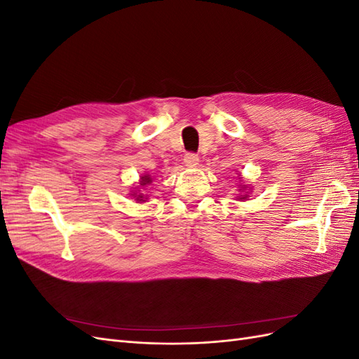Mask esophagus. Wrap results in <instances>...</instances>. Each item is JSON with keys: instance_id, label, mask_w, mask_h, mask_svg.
<instances>
[{"instance_id": "1", "label": "esophagus", "mask_w": 359, "mask_h": 359, "mask_svg": "<svg viewBox=\"0 0 359 359\" xmlns=\"http://www.w3.org/2000/svg\"><path fill=\"white\" fill-rule=\"evenodd\" d=\"M198 161H199V156L198 154L187 153L186 156H184V163H186V166H189V168L196 166Z\"/></svg>"}]
</instances>
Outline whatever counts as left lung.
Segmentation results:
<instances>
[{
	"instance_id": "1",
	"label": "left lung",
	"mask_w": 359,
	"mask_h": 359,
	"mask_svg": "<svg viewBox=\"0 0 359 359\" xmlns=\"http://www.w3.org/2000/svg\"><path fill=\"white\" fill-rule=\"evenodd\" d=\"M240 199H245V196H241V198H240Z\"/></svg>"
}]
</instances>
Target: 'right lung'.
<instances>
[{"label":"right lung","mask_w":359,"mask_h":359,"mask_svg":"<svg viewBox=\"0 0 359 359\" xmlns=\"http://www.w3.org/2000/svg\"><path fill=\"white\" fill-rule=\"evenodd\" d=\"M149 182H153L151 181V178H149V175H145V177H142V184H140V186H148ZM137 201H144V194L140 193V194H137V196H135Z\"/></svg>","instance_id":"1"}]
</instances>
